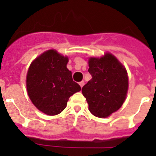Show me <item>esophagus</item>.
Here are the masks:
<instances>
[{"label":"esophagus","instance_id":"esophagus-1","mask_svg":"<svg viewBox=\"0 0 156 156\" xmlns=\"http://www.w3.org/2000/svg\"><path fill=\"white\" fill-rule=\"evenodd\" d=\"M84 84H85V83H84V81H82V82H80L79 83V85H80V87L82 88H83V87L84 86Z\"/></svg>","mask_w":156,"mask_h":156}]
</instances>
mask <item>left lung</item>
Masks as SVG:
<instances>
[{
    "label": "left lung",
    "instance_id": "left-lung-1",
    "mask_svg": "<svg viewBox=\"0 0 156 156\" xmlns=\"http://www.w3.org/2000/svg\"><path fill=\"white\" fill-rule=\"evenodd\" d=\"M88 72L92 78L82 92L89 111L98 117H107L118 110L126 100L128 76L124 66L112 54L101 58H90Z\"/></svg>",
    "mask_w": 156,
    "mask_h": 156
}]
</instances>
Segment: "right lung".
I'll return each mask as SVG.
<instances>
[{
    "label": "right lung",
    "mask_w": 156,
    "mask_h": 156,
    "mask_svg": "<svg viewBox=\"0 0 156 156\" xmlns=\"http://www.w3.org/2000/svg\"><path fill=\"white\" fill-rule=\"evenodd\" d=\"M68 58L55 50L44 52L33 61L27 75L31 102L44 113L54 116L66 108L69 98L81 90L66 67Z\"/></svg>",
    "instance_id": "add662e5"
}]
</instances>
